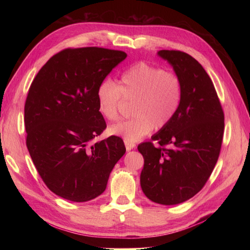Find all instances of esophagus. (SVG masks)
I'll use <instances>...</instances> for the list:
<instances>
[{"instance_id":"1","label":"esophagus","mask_w":250,"mask_h":250,"mask_svg":"<svg viewBox=\"0 0 250 250\" xmlns=\"http://www.w3.org/2000/svg\"><path fill=\"white\" fill-rule=\"evenodd\" d=\"M125 148H126V150H128V151H130L131 149H133V148H135L134 143L129 142V141H125Z\"/></svg>"}]
</instances>
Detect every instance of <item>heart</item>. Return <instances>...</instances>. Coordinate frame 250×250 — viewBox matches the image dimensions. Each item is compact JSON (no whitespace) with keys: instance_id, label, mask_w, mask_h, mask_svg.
Here are the masks:
<instances>
[{"instance_id":"1","label":"heart","mask_w":250,"mask_h":250,"mask_svg":"<svg viewBox=\"0 0 250 250\" xmlns=\"http://www.w3.org/2000/svg\"><path fill=\"white\" fill-rule=\"evenodd\" d=\"M184 86L176 73L146 62L135 63L119 77L118 83L106 79L97 91L98 108L105 119L114 121L119 116L122 99L134 100L130 119L120 121L108 129L111 135L135 142L147 135L155 126L162 129L178 113Z\"/></svg>"}]
</instances>
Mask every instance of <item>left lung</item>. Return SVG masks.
<instances>
[{
	"label": "left lung",
	"mask_w": 250,
	"mask_h": 250,
	"mask_svg": "<svg viewBox=\"0 0 250 250\" xmlns=\"http://www.w3.org/2000/svg\"><path fill=\"white\" fill-rule=\"evenodd\" d=\"M158 56L182 78L184 92L178 113L169 124L142 143L144 157L141 187L158 204L175 205L204 187L218 160L225 115L208 74L194 58L179 50H160Z\"/></svg>",
	"instance_id": "obj_1"
}]
</instances>
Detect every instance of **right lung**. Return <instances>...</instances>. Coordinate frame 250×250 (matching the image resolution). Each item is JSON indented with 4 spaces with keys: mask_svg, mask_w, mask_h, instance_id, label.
<instances>
[{
    "mask_svg": "<svg viewBox=\"0 0 250 250\" xmlns=\"http://www.w3.org/2000/svg\"><path fill=\"white\" fill-rule=\"evenodd\" d=\"M126 58L125 51L83 47L52 56L37 73L24 105L26 147L47 187L73 202L102 194L125 147L118 136L90 145L106 129L97 91Z\"/></svg>",
    "mask_w": 250,
    "mask_h": 250,
    "instance_id": "right-lung-1",
    "label": "right lung"
}]
</instances>
